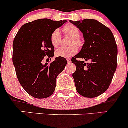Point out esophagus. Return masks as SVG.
I'll use <instances>...</instances> for the list:
<instances>
[{
    "mask_svg": "<svg viewBox=\"0 0 128 128\" xmlns=\"http://www.w3.org/2000/svg\"><path fill=\"white\" fill-rule=\"evenodd\" d=\"M67 62L68 63H70L71 62V59H67Z\"/></svg>",
    "mask_w": 128,
    "mask_h": 128,
    "instance_id": "obj_1",
    "label": "esophagus"
}]
</instances>
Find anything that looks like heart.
Listing matches in <instances>:
<instances>
[{
  "label": "heart",
  "instance_id": "heart-1",
  "mask_svg": "<svg viewBox=\"0 0 128 128\" xmlns=\"http://www.w3.org/2000/svg\"><path fill=\"white\" fill-rule=\"evenodd\" d=\"M63 31L66 35L72 38L70 41L72 46L69 47H60L55 51V55L57 57L68 58L74 55L78 51V47L81 48L84 45V40L80 37V30L77 26L72 24H68L63 28ZM50 40L54 48H57L61 42L60 32L58 29H56L52 32L50 36ZM74 44H76V46Z\"/></svg>",
  "mask_w": 128,
  "mask_h": 128
}]
</instances>
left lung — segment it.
Segmentation results:
<instances>
[{"label":"left lung","mask_w":128,"mask_h":128,"mask_svg":"<svg viewBox=\"0 0 128 128\" xmlns=\"http://www.w3.org/2000/svg\"><path fill=\"white\" fill-rule=\"evenodd\" d=\"M83 33L84 44L71 59L76 65L72 74L77 92L86 98H94L108 89L117 67L118 48L108 28L94 19L70 20ZM82 58L91 63L77 60Z\"/></svg>","instance_id":"1"}]
</instances>
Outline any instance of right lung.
<instances>
[{
	"mask_svg": "<svg viewBox=\"0 0 128 128\" xmlns=\"http://www.w3.org/2000/svg\"><path fill=\"white\" fill-rule=\"evenodd\" d=\"M66 22L35 20L22 26L13 40L12 61L18 80L24 90L35 98H46L54 93L56 78L67 64L65 58L60 57L49 64H42L44 56H54L51 34Z\"/></svg>",
	"mask_w": 128,
	"mask_h": 128,
	"instance_id": "1",
	"label": "right lung"
}]
</instances>
